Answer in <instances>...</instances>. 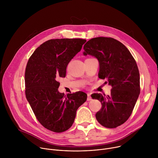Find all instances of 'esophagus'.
Returning a JSON list of instances; mask_svg holds the SVG:
<instances>
[{
  "label": "esophagus",
  "mask_w": 158,
  "mask_h": 158,
  "mask_svg": "<svg viewBox=\"0 0 158 158\" xmlns=\"http://www.w3.org/2000/svg\"><path fill=\"white\" fill-rule=\"evenodd\" d=\"M92 99V98L91 96V95H90V94H87V101H91Z\"/></svg>",
  "instance_id": "34e87169"
}]
</instances>
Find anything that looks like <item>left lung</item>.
Returning a JSON list of instances; mask_svg holds the SVG:
<instances>
[{
  "instance_id": "obj_1",
  "label": "left lung",
  "mask_w": 158,
  "mask_h": 158,
  "mask_svg": "<svg viewBox=\"0 0 158 158\" xmlns=\"http://www.w3.org/2000/svg\"><path fill=\"white\" fill-rule=\"evenodd\" d=\"M84 50V56H92L98 60L99 77L106 79L112 86L109 96L95 94L92 97L102 104L96 118L102 126L115 128L130 117L140 93V77L136 60L124 44L111 37L90 39L85 44Z\"/></svg>"
}]
</instances>
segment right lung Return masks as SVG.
Instances as JSON below:
<instances>
[{
  "label": "right lung",
  "instance_id": "obj_1",
  "mask_svg": "<svg viewBox=\"0 0 158 158\" xmlns=\"http://www.w3.org/2000/svg\"><path fill=\"white\" fill-rule=\"evenodd\" d=\"M86 42L82 39H56L44 42L29 58L25 73L26 96L36 118L45 127L62 132L73 125L76 111L87 100L82 91L64 96L58 91L71 60Z\"/></svg>",
  "mask_w": 158,
  "mask_h": 158
}]
</instances>
